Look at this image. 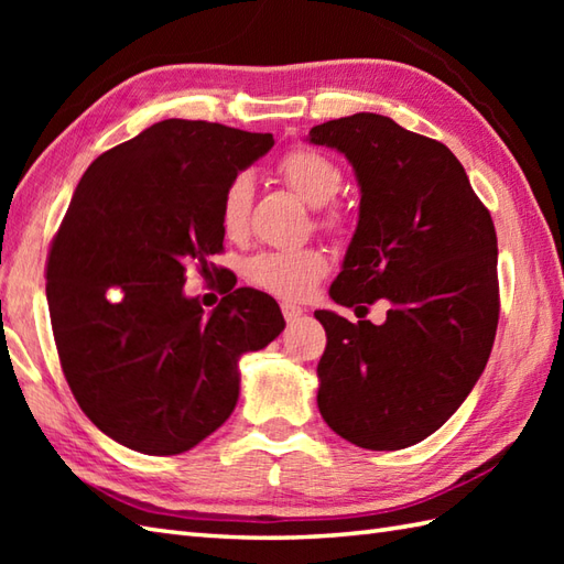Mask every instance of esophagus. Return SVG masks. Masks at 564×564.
Here are the masks:
<instances>
[{
	"mask_svg": "<svg viewBox=\"0 0 564 564\" xmlns=\"http://www.w3.org/2000/svg\"><path fill=\"white\" fill-rule=\"evenodd\" d=\"M281 313H283V317H285V322H289V325H293V322L301 319L303 307H301V305H293V303H283V305H281Z\"/></svg>",
	"mask_w": 564,
	"mask_h": 564,
	"instance_id": "obj_1",
	"label": "esophagus"
}]
</instances>
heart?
<instances>
[{"label": "heart", "instance_id": "obj_1", "mask_svg": "<svg viewBox=\"0 0 564 564\" xmlns=\"http://www.w3.org/2000/svg\"><path fill=\"white\" fill-rule=\"evenodd\" d=\"M279 174L297 196L310 206H327L337 198L341 188V170L322 152L297 148L285 152L279 162ZM251 200H254V182L249 174H237L225 188L220 206V230L227 239H242L249 232ZM319 225L327 230H339V210H325ZM329 271V261L315 247L261 251L247 263L249 281L261 291L273 293L285 301H301Z\"/></svg>", "mask_w": 564, "mask_h": 564}]
</instances>
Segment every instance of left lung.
I'll return each instance as SVG.
<instances>
[{"label":"left lung","mask_w":564,"mask_h":564,"mask_svg":"<svg viewBox=\"0 0 564 564\" xmlns=\"http://www.w3.org/2000/svg\"><path fill=\"white\" fill-rule=\"evenodd\" d=\"M351 162L361 206L334 303L388 319L356 325L329 310L317 364L319 414L368 451L434 434L482 376L499 322L497 232L463 164L438 140L388 116L354 113L310 130Z\"/></svg>","instance_id":"obj_1"}]
</instances>
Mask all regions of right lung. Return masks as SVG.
<instances>
[{
	"label": "right lung",
	"instance_id": "add662e5",
	"mask_svg": "<svg viewBox=\"0 0 564 564\" xmlns=\"http://www.w3.org/2000/svg\"><path fill=\"white\" fill-rule=\"evenodd\" d=\"M271 133L166 118L99 154L53 237L45 293L59 366L82 412L138 453L176 455L225 424L239 356L285 322L271 295H184L186 267L223 251L227 184Z\"/></svg>",
	"mask_w": 564,
	"mask_h": 564
}]
</instances>
